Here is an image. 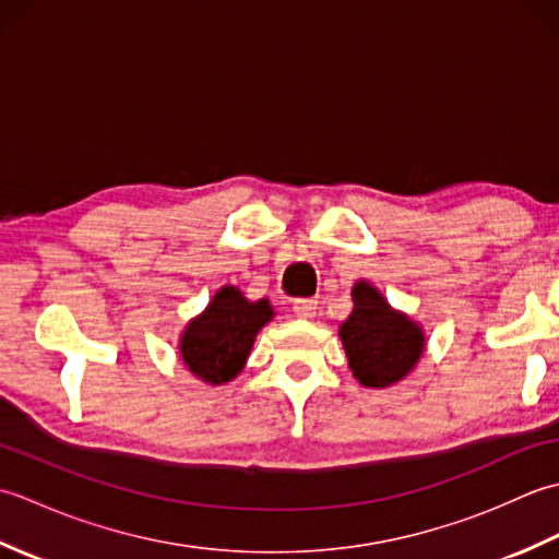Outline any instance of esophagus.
Returning a JSON list of instances; mask_svg holds the SVG:
<instances>
[{"label":"esophagus","mask_w":559,"mask_h":559,"mask_svg":"<svg viewBox=\"0 0 559 559\" xmlns=\"http://www.w3.org/2000/svg\"><path fill=\"white\" fill-rule=\"evenodd\" d=\"M317 300L314 298H300V300H293V312L298 317L310 319L317 314Z\"/></svg>","instance_id":"1"}]
</instances>
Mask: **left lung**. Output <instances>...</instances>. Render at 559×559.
Wrapping results in <instances>:
<instances>
[{
  "instance_id": "obj_1",
  "label": "left lung",
  "mask_w": 559,
  "mask_h": 559,
  "mask_svg": "<svg viewBox=\"0 0 559 559\" xmlns=\"http://www.w3.org/2000/svg\"><path fill=\"white\" fill-rule=\"evenodd\" d=\"M353 302L350 317L338 329L353 377L370 389L401 382L425 350L420 324L396 312L367 281L353 286Z\"/></svg>"
}]
</instances>
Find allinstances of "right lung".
<instances>
[{"mask_svg":"<svg viewBox=\"0 0 559 559\" xmlns=\"http://www.w3.org/2000/svg\"><path fill=\"white\" fill-rule=\"evenodd\" d=\"M271 319L269 300L249 302L235 286H223L182 331L180 355L187 370L211 386L228 384L242 372L259 329Z\"/></svg>","mask_w":559,"mask_h":559,"instance_id":"obj_1","label":"right lung"}]
</instances>
